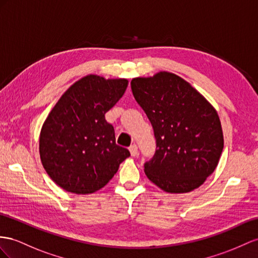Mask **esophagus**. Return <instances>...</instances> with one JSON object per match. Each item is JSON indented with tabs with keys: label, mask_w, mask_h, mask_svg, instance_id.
I'll use <instances>...</instances> for the list:
<instances>
[{
	"label": "esophagus",
	"mask_w": 258,
	"mask_h": 258,
	"mask_svg": "<svg viewBox=\"0 0 258 258\" xmlns=\"http://www.w3.org/2000/svg\"><path fill=\"white\" fill-rule=\"evenodd\" d=\"M130 151H131V155H132V156H133V157H136V156H137V154H138V148H137V145H136V144L131 145V147H130Z\"/></svg>",
	"instance_id": "1"
}]
</instances>
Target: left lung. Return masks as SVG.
Listing matches in <instances>:
<instances>
[{
    "mask_svg": "<svg viewBox=\"0 0 258 258\" xmlns=\"http://www.w3.org/2000/svg\"><path fill=\"white\" fill-rule=\"evenodd\" d=\"M131 87L156 138V153L144 163L148 179L168 193L200 187L215 171L223 149L217 111L172 73L134 78Z\"/></svg>",
    "mask_w": 258,
    "mask_h": 258,
    "instance_id": "obj_1",
    "label": "left lung"
}]
</instances>
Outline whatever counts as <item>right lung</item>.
<instances>
[{"mask_svg": "<svg viewBox=\"0 0 258 258\" xmlns=\"http://www.w3.org/2000/svg\"><path fill=\"white\" fill-rule=\"evenodd\" d=\"M127 83L83 77L64 92L44 121L39 140L42 166L68 192L90 194L102 188L130 157L128 149L116 145L114 128L104 117Z\"/></svg>", "mask_w": 258, "mask_h": 258, "instance_id": "1", "label": "right lung"}]
</instances>
